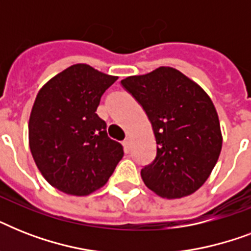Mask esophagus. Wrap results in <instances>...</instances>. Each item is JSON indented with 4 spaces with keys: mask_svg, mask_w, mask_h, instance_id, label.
<instances>
[{
    "mask_svg": "<svg viewBox=\"0 0 251 251\" xmlns=\"http://www.w3.org/2000/svg\"><path fill=\"white\" fill-rule=\"evenodd\" d=\"M124 147H125L126 151L130 150V138H126L125 141H124Z\"/></svg>",
    "mask_w": 251,
    "mask_h": 251,
    "instance_id": "obj_1",
    "label": "esophagus"
}]
</instances>
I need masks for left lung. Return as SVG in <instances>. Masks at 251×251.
<instances>
[{
	"mask_svg": "<svg viewBox=\"0 0 251 251\" xmlns=\"http://www.w3.org/2000/svg\"><path fill=\"white\" fill-rule=\"evenodd\" d=\"M121 83L143 106L156 139V157L141 172L146 186L167 199L195 193L210 177L223 146L210 96L169 66L127 76Z\"/></svg>",
	"mask_w": 251,
	"mask_h": 251,
	"instance_id": "left-lung-1",
	"label": "left lung"
}]
</instances>
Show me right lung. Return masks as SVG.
<instances>
[{
	"instance_id": "right-lung-1",
	"label": "right lung",
	"mask_w": 251,
	"mask_h": 251,
	"mask_svg": "<svg viewBox=\"0 0 251 251\" xmlns=\"http://www.w3.org/2000/svg\"><path fill=\"white\" fill-rule=\"evenodd\" d=\"M117 76L75 64L37 92L28 122V145L37 169L57 190L74 197L102 187L124 156L96 114Z\"/></svg>"
}]
</instances>
